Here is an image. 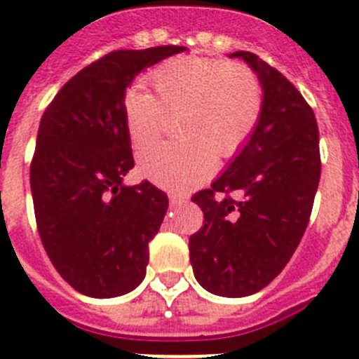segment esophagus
Listing matches in <instances>:
<instances>
[{
	"mask_svg": "<svg viewBox=\"0 0 359 359\" xmlns=\"http://www.w3.org/2000/svg\"><path fill=\"white\" fill-rule=\"evenodd\" d=\"M168 198H170V205H173V207H177V205H180V203L184 202V196H179V195H168Z\"/></svg>",
	"mask_w": 359,
	"mask_h": 359,
	"instance_id": "1",
	"label": "esophagus"
}]
</instances>
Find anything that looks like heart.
<instances>
[{"mask_svg": "<svg viewBox=\"0 0 359 359\" xmlns=\"http://www.w3.org/2000/svg\"><path fill=\"white\" fill-rule=\"evenodd\" d=\"M152 93L129 88L123 95V122L134 149H142L177 115L184 138L157 143L138 157L140 172L166 189L184 191L209 179L214 156L230 159L255 133L264 109V90L243 63L182 55L157 65L147 76Z\"/></svg>", "mask_w": 359, "mask_h": 359, "instance_id": "1", "label": "heart"}]
</instances>
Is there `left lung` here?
<instances>
[{
    "label": "left lung",
    "mask_w": 359,
    "mask_h": 359,
    "mask_svg": "<svg viewBox=\"0 0 359 359\" xmlns=\"http://www.w3.org/2000/svg\"><path fill=\"white\" fill-rule=\"evenodd\" d=\"M232 56L259 74L262 116L229 170L191 198L203 226L189 237V260L203 289L243 297L269 285L294 255L319 186L320 150L316 115L299 90L255 53Z\"/></svg>",
    "instance_id": "left-lung-1"
}]
</instances>
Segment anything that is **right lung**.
<instances>
[{
    "instance_id": "right-lung-1",
    "label": "right lung",
    "mask_w": 359,
    "mask_h": 359,
    "mask_svg": "<svg viewBox=\"0 0 359 359\" xmlns=\"http://www.w3.org/2000/svg\"><path fill=\"white\" fill-rule=\"evenodd\" d=\"M182 46L118 49L79 70L43 111L29 166L36 230L60 276L90 297L142 283L168 196L134 168L122 100L136 74Z\"/></svg>"
}]
</instances>
